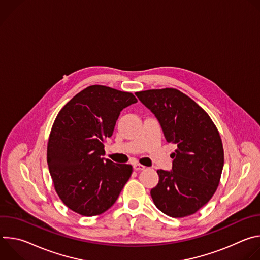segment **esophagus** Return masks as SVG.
I'll return each instance as SVG.
<instances>
[{
	"label": "esophagus",
	"instance_id": "obj_1",
	"mask_svg": "<svg viewBox=\"0 0 260 260\" xmlns=\"http://www.w3.org/2000/svg\"><path fill=\"white\" fill-rule=\"evenodd\" d=\"M133 167H134L135 171H142V170L145 169V167L143 165H141V164H135Z\"/></svg>",
	"mask_w": 260,
	"mask_h": 260
}]
</instances>
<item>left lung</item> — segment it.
Returning a JSON list of instances; mask_svg holds the SVG:
<instances>
[{
    "label": "left lung",
    "instance_id": "8db88e82",
    "mask_svg": "<svg viewBox=\"0 0 260 260\" xmlns=\"http://www.w3.org/2000/svg\"><path fill=\"white\" fill-rule=\"evenodd\" d=\"M158 119L166 140L177 149L171 172L157 170L150 194L162 213L183 218L197 213L214 196L224 162L219 132L206 111L176 88L136 92Z\"/></svg>",
    "mask_w": 260,
    "mask_h": 260
}]
</instances>
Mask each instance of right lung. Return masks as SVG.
I'll return each mask as SVG.
<instances>
[{"label":"right lung","mask_w":260,"mask_h":260,"mask_svg":"<svg viewBox=\"0 0 260 260\" xmlns=\"http://www.w3.org/2000/svg\"><path fill=\"white\" fill-rule=\"evenodd\" d=\"M137 102L132 92L90 85L58 112L47 143V164L54 189L70 210L96 216L116 202L133 168L104 159V143L120 111Z\"/></svg>","instance_id":"add662e5"}]
</instances>
